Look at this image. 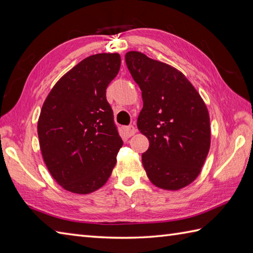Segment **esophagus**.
Segmentation results:
<instances>
[{
	"mask_svg": "<svg viewBox=\"0 0 253 253\" xmlns=\"http://www.w3.org/2000/svg\"><path fill=\"white\" fill-rule=\"evenodd\" d=\"M136 133V128L134 126H128L126 127V134L127 136H132Z\"/></svg>",
	"mask_w": 253,
	"mask_h": 253,
	"instance_id": "esophagus-1",
	"label": "esophagus"
}]
</instances>
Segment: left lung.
I'll use <instances>...</instances> for the list:
<instances>
[{"label": "left lung", "instance_id": "obj_1", "mask_svg": "<svg viewBox=\"0 0 253 253\" xmlns=\"http://www.w3.org/2000/svg\"><path fill=\"white\" fill-rule=\"evenodd\" d=\"M126 63L142 90L137 127L149 141L142 155L147 177L161 189H181L199 176L210 151L208 108L172 66L137 51L126 54Z\"/></svg>", "mask_w": 253, "mask_h": 253}]
</instances>
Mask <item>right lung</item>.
I'll return each mask as SVG.
<instances>
[{"label": "right lung", "instance_id": "add662e5", "mask_svg": "<svg viewBox=\"0 0 253 253\" xmlns=\"http://www.w3.org/2000/svg\"><path fill=\"white\" fill-rule=\"evenodd\" d=\"M120 64L118 53L84 59L58 81L41 109L38 137L43 161L68 191H96L116 166L123 142L106 89Z\"/></svg>", "mask_w": 253, "mask_h": 253}]
</instances>
